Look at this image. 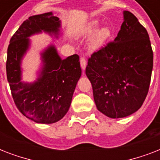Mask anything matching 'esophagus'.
Masks as SVG:
<instances>
[{"label": "esophagus", "mask_w": 160, "mask_h": 160, "mask_svg": "<svg viewBox=\"0 0 160 160\" xmlns=\"http://www.w3.org/2000/svg\"><path fill=\"white\" fill-rule=\"evenodd\" d=\"M86 65H87V61H86V59H85V57L80 58V66H81V69H82L83 70H85Z\"/></svg>", "instance_id": "esophagus-1"}]
</instances>
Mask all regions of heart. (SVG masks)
Returning a JSON list of instances; mask_svg holds the SVG:
<instances>
[{"label": "heart", "mask_w": 160, "mask_h": 160, "mask_svg": "<svg viewBox=\"0 0 160 160\" xmlns=\"http://www.w3.org/2000/svg\"><path fill=\"white\" fill-rule=\"evenodd\" d=\"M99 26H100V21L97 20H94L88 24L85 30V36H90L94 35L90 41V46L94 50L101 47L111 35V30L109 27L105 26L97 31Z\"/></svg>", "instance_id": "obj_1"}]
</instances>
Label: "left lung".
Wrapping results in <instances>:
<instances>
[{"label":"left lung","mask_w":160,"mask_h":160,"mask_svg":"<svg viewBox=\"0 0 160 160\" xmlns=\"http://www.w3.org/2000/svg\"><path fill=\"white\" fill-rule=\"evenodd\" d=\"M153 58L146 29L124 11L116 38L94 52L85 69L98 110L113 119L136 112L148 95Z\"/></svg>","instance_id":"left-lung-1"}]
</instances>
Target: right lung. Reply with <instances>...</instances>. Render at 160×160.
Listing matches in <instances>:
<instances>
[{
    "label": "right lung",
    "instance_id": "add662e5",
    "mask_svg": "<svg viewBox=\"0 0 160 160\" xmlns=\"http://www.w3.org/2000/svg\"><path fill=\"white\" fill-rule=\"evenodd\" d=\"M60 21L52 12L30 16L11 37L6 59V75L17 109L26 118L41 124L59 121L69 110L81 75L79 55L60 59L54 46L41 53L43 67L33 83L21 81V63L30 46L29 36L43 31L57 36Z\"/></svg>",
    "mask_w": 160,
    "mask_h": 160
}]
</instances>
